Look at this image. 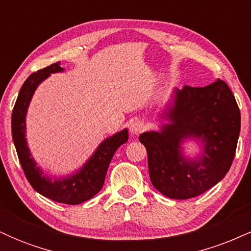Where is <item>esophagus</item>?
Returning a JSON list of instances; mask_svg holds the SVG:
<instances>
[{
  "label": "esophagus",
  "instance_id": "1",
  "mask_svg": "<svg viewBox=\"0 0 251 251\" xmlns=\"http://www.w3.org/2000/svg\"><path fill=\"white\" fill-rule=\"evenodd\" d=\"M144 127L145 126H144V124L140 120H135V122L131 123V125H129V132L133 135H137L144 131Z\"/></svg>",
  "mask_w": 251,
  "mask_h": 251
}]
</instances>
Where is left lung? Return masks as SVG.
I'll return each mask as SVG.
<instances>
[{"label":"left lung","instance_id":"8db88e82","mask_svg":"<svg viewBox=\"0 0 251 251\" xmlns=\"http://www.w3.org/2000/svg\"><path fill=\"white\" fill-rule=\"evenodd\" d=\"M158 131L139 135L148 151L152 185L172 200H189L221 181L234 160L241 113L223 80L205 87L176 88ZM195 141L200 151L190 157L183 145Z\"/></svg>","mask_w":251,"mask_h":251}]
</instances>
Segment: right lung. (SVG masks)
Instances as JSON below:
<instances>
[{
	"instance_id": "right-lung-1",
	"label": "right lung",
	"mask_w": 251,
	"mask_h": 251,
	"mask_svg": "<svg viewBox=\"0 0 251 251\" xmlns=\"http://www.w3.org/2000/svg\"><path fill=\"white\" fill-rule=\"evenodd\" d=\"M63 71L59 62H56L28 76L20 89L11 114V134L20 163L33 189L57 203L76 205L91 200L101 190L109 163L119 146L128 140V131L124 128L105 138L81 168L67 176L48 175L41 166L37 165L25 138L28 107L40 83L50 77V74L61 73Z\"/></svg>"
}]
</instances>
